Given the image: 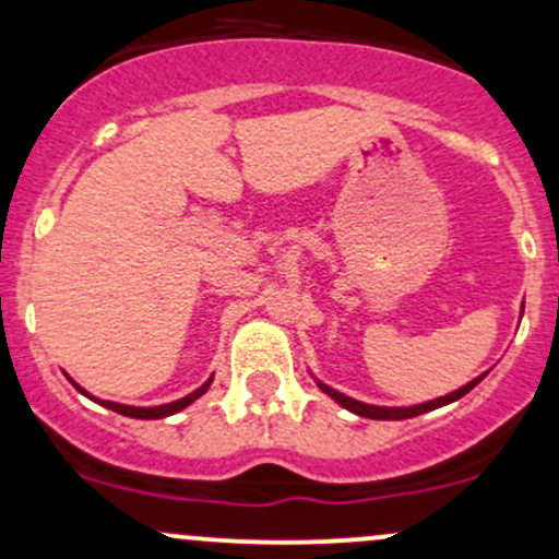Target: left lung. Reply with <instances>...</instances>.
<instances>
[{"instance_id":"left-lung-1","label":"left lung","mask_w":559,"mask_h":559,"mask_svg":"<svg viewBox=\"0 0 559 559\" xmlns=\"http://www.w3.org/2000/svg\"><path fill=\"white\" fill-rule=\"evenodd\" d=\"M483 378H485V376L474 378V381L466 383V386H461L459 392L448 394V397L431 400V402H424V405H413V407H378V405H365V402H357V400L346 397V394L335 392V389L325 386V383H320V389H322V392H325V394H330V397H333L335 402H338V405H344L346 411L357 413V416H362V418H376V421H400V418H413V416H421V413H429V411H435V407H442V405H448V402H455V400H461V397H464L466 392H472V389L477 386V383L483 381Z\"/></svg>"}]
</instances>
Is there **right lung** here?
<instances>
[{
  "mask_svg": "<svg viewBox=\"0 0 559 559\" xmlns=\"http://www.w3.org/2000/svg\"><path fill=\"white\" fill-rule=\"evenodd\" d=\"M210 381H213V378H207L205 383H202L200 389H197V392H191V394H186L183 400H176V402H167V405H159V407H133V405H119V402H100V400H95V397H90V394L85 392V389L82 386H76L74 381V386L80 389L82 394H87L90 400H95V402H100V405L104 407H109V411H114V413H122V416H130V418H165V416H173V413H178V411H183L186 405H191V402H194L197 397H202V394L207 392V386H210Z\"/></svg>",
  "mask_w": 559,
  "mask_h": 559,
  "instance_id": "1",
  "label": "right lung"
}]
</instances>
